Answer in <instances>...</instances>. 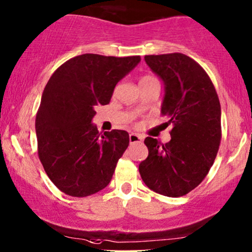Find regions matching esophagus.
I'll return each mask as SVG.
<instances>
[{
	"instance_id": "obj_1",
	"label": "esophagus",
	"mask_w": 252,
	"mask_h": 252,
	"mask_svg": "<svg viewBox=\"0 0 252 252\" xmlns=\"http://www.w3.org/2000/svg\"><path fill=\"white\" fill-rule=\"evenodd\" d=\"M142 141V136H140V135L137 134H134V132H131L130 135H129V142L131 143H136V142H141Z\"/></svg>"
}]
</instances>
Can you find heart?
<instances>
[{
  "label": "heart",
  "mask_w": 252,
  "mask_h": 252,
  "mask_svg": "<svg viewBox=\"0 0 252 252\" xmlns=\"http://www.w3.org/2000/svg\"><path fill=\"white\" fill-rule=\"evenodd\" d=\"M153 80H156V77L149 76V75L142 76V77H141V79H140V84H143V82H148V81H153Z\"/></svg>",
  "instance_id": "b5f03b06"
}]
</instances>
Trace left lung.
<instances>
[{
  "label": "left lung",
  "mask_w": 252,
  "mask_h": 252,
  "mask_svg": "<svg viewBox=\"0 0 252 252\" xmlns=\"http://www.w3.org/2000/svg\"><path fill=\"white\" fill-rule=\"evenodd\" d=\"M162 79L161 115L172 124L167 143L146 137L148 157L139 165L151 190L181 197L206 178L221 141V107L211 77L196 61L179 52L145 56Z\"/></svg>",
  "instance_id": "left-lung-1"
}]
</instances>
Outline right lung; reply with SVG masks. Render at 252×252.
<instances>
[{
	"mask_svg": "<svg viewBox=\"0 0 252 252\" xmlns=\"http://www.w3.org/2000/svg\"><path fill=\"white\" fill-rule=\"evenodd\" d=\"M140 61V56L84 54L50 77L35 116L38 157L62 192L86 197L112 179L129 134L117 129L99 132L92 124L94 107L110 103L115 86Z\"/></svg>",
	"mask_w": 252,
	"mask_h": 252,
	"instance_id": "add662e5",
	"label": "right lung"
}]
</instances>
